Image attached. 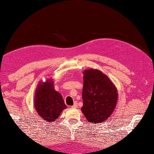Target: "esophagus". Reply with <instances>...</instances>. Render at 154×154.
Listing matches in <instances>:
<instances>
[{"mask_svg":"<svg viewBox=\"0 0 154 154\" xmlns=\"http://www.w3.org/2000/svg\"><path fill=\"white\" fill-rule=\"evenodd\" d=\"M77 102H75L74 105L71 107V108H73V109H75V108H77Z\"/></svg>","mask_w":154,"mask_h":154,"instance_id":"obj_1","label":"esophagus"}]
</instances>
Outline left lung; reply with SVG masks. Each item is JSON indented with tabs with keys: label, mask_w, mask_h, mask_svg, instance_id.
I'll use <instances>...</instances> for the list:
<instances>
[{
	"label": "left lung",
	"mask_w": 154,
	"mask_h": 154,
	"mask_svg": "<svg viewBox=\"0 0 154 154\" xmlns=\"http://www.w3.org/2000/svg\"><path fill=\"white\" fill-rule=\"evenodd\" d=\"M83 101L81 111L89 122L102 123L116 106L118 94L109 77L98 69L83 71Z\"/></svg>",
	"instance_id": "8db88e82"
}]
</instances>
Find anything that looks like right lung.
Masks as SVG:
<instances>
[{"mask_svg":"<svg viewBox=\"0 0 154 154\" xmlns=\"http://www.w3.org/2000/svg\"><path fill=\"white\" fill-rule=\"evenodd\" d=\"M34 105L38 116L45 122L49 123L56 121L63 110L67 108L61 93L54 89L53 81L51 79L38 84Z\"/></svg>","mask_w":154,"mask_h":154,"instance_id":"add662e5","label":"right lung"}]
</instances>
